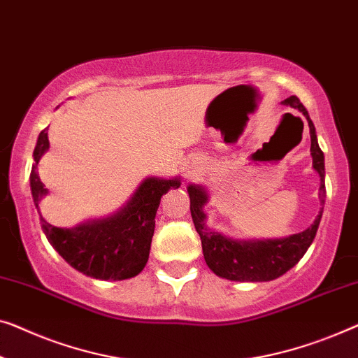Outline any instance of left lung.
Returning <instances> with one entry per match:
<instances>
[{"label": "left lung", "mask_w": 358, "mask_h": 358, "mask_svg": "<svg viewBox=\"0 0 358 358\" xmlns=\"http://www.w3.org/2000/svg\"><path fill=\"white\" fill-rule=\"evenodd\" d=\"M294 110H299L305 116L310 127V138H312V152L313 168L320 174V203L324 205L326 187H324V155L321 152L317 132L308 111L300 103L295 95L286 98L282 101ZM292 116V115H286ZM190 196V213L194 220L195 229L201 239V248H203V257L208 268L216 276L226 278L229 281H248V282H262L273 281L284 273L289 271L292 266L299 263L300 258L305 255L308 247L317 236L321 215L323 208L320 210L318 216L315 217L313 224L299 234L284 237V239H268V241H232L229 237L221 236L206 227V215L203 213V205L208 201L206 190L200 185H189L187 187Z\"/></svg>", "instance_id": "left-lung-1"}]
</instances>
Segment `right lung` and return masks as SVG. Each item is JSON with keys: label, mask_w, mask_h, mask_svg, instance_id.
<instances>
[{"label": "right lung", "mask_w": 358, "mask_h": 358, "mask_svg": "<svg viewBox=\"0 0 358 358\" xmlns=\"http://www.w3.org/2000/svg\"><path fill=\"white\" fill-rule=\"evenodd\" d=\"M46 131L48 127L40 132L30 171V190L38 215L40 200L48 194L37 173L41 155L50 147ZM179 185L178 178H148L138 185L127 205L110 217L87 221L72 229H64L50 224L40 215L41 229L55 250L77 271L105 281L134 278L148 262L159 200L169 189H178Z\"/></svg>", "instance_id": "add662e5"}]
</instances>
